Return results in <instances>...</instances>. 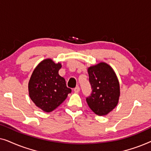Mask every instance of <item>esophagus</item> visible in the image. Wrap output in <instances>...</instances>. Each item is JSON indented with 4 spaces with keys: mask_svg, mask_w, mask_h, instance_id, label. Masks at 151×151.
I'll list each match as a JSON object with an SVG mask.
<instances>
[{
    "mask_svg": "<svg viewBox=\"0 0 151 151\" xmlns=\"http://www.w3.org/2000/svg\"><path fill=\"white\" fill-rule=\"evenodd\" d=\"M80 88L79 86H76V87L73 89L74 92L76 93H78L80 92Z\"/></svg>",
    "mask_w": 151,
    "mask_h": 151,
    "instance_id": "1",
    "label": "esophagus"
}]
</instances>
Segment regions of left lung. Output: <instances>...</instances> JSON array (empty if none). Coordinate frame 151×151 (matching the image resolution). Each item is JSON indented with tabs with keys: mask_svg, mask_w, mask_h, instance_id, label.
<instances>
[{
	"mask_svg": "<svg viewBox=\"0 0 151 151\" xmlns=\"http://www.w3.org/2000/svg\"><path fill=\"white\" fill-rule=\"evenodd\" d=\"M92 93L86 98L89 108L100 116L106 115L115 108L120 96L119 80L113 68L100 63L88 68Z\"/></svg>",
	"mask_w": 151,
	"mask_h": 151,
	"instance_id": "1",
	"label": "left lung"
}]
</instances>
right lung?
<instances>
[{"label": "right lung", "instance_id": "1", "mask_svg": "<svg viewBox=\"0 0 151 151\" xmlns=\"http://www.w3.org/2000/svg\"><path fill=\"white\" fill-rule=\"evenodd\" d=\"M62 65L52 59L43 60L35 68L28 84L31 100L45 112H51L60 106L71 92L65 78L59 75Z\"/></svg>", "mask_w": 151, "mask_h": 151}]
</instances>
